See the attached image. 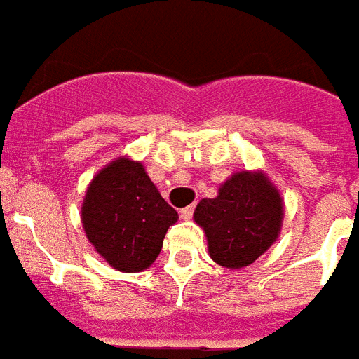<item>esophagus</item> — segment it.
<instances>
[{"label":"esophagus","mask_w":359,"mask_h":359,"mask_svg":"<svg viewBox=\"0 0 359 359\" xmlns=\"http://www.w3.org/2000/svg\"><path fill=\"white\" fill-rule=\"evenodd\" d=\"M180 217L186 221L191 219V217H194V206H186V208L180 210Z\"/></svg>","instance_id":"esophagus-1"}]
</instances>
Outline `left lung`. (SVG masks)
<instances>
[{
	"label": "left lung",
	"instance_id": "8db88e82",
	"mask_svg": "<svg viewBox=\"0 0 359 359\" xmlns=\"http://www.w3.org/2000/svg\"><path fill=\"white\" fill-rule=\"evenodd\" d=\"M282 197L262 173L232 175L215 199H203L195 221L205 229L215 264L240 269L269 249L282 226Z\"/></svg>",
	"mask_w": 359,
	"mask_h": 359
}]
</instances>
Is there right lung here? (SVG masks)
<instances>
[{"mask_svg": "<svg viewBox=\"0 0 359 359\" xmlns=\"http://www.w3.org/2000/svg\"><path fill=\"white\" fill-rule=\"evenodd\" d=\"M177 219V210L162 199L144 165L129 158L99 171L84 195L86 238L114 269L125 273L147 269L156 260Z\"/></svg>", "mask_w": 359, "mask_h": 359, "instance_id": "right-lung-1", "label": "right lung"}]
</instances>
